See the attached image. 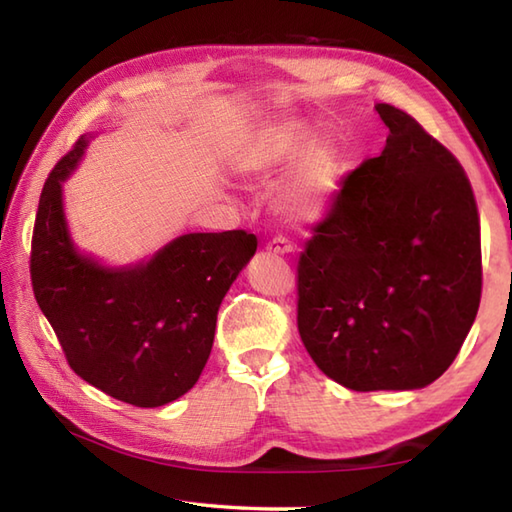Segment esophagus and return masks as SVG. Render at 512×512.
Instances as JSON below:
<instances>
[{
	"label": "esophagus",
	"mask_w": 512,
	"mask_h": 512,
	"mask_svg": "<svg viewBox=\"0 0 512 512\" xmlns=\"http://www.w3.org/2000/svg\"><path fill=\"white\" fill-rule=\"evenodd\" d=\"M266 250L271 255H293L296 253V248H293L291 241H287L284 237H275L273 241H268Z\"/></svg>",
	"instance_id": "esophagus-1"
}]
</instances>
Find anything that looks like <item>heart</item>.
Instances as JSON below:
<instances>
[{
    "label": "heart",
    "instance_id": "obj_1",
    "mask_svg": "<svg viewBox=\"0 0 512 512\" xmlns=\"http://www.w3.org/2000/svg\"><path fill=\"white\" fill-rule=\"evenodd\" d=\"M232 167L253 183L271 180L284 167L273 205L284 219L298 225L316 223L327 214L343 176L336 146L314 137L300 119H275L250 133L232 158Z\"/></svg>",
    "mask_w": 512,
    "mask_h": 512
}]
</instances>
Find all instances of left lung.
Listing matches in <instances>:
<instances>
[{"label":"left lung","instance_id":"left-lung-1","mask_svg":"<svg viewBox=\"0 0 512 512\" xmlns=\"http://www.w3.org/2000/svg\"><path fill=\"white\" fill-rule=\"evenodd\" d=\"M345 178L298 264L309 357L350 391H418L452 366L479 311V212L458 160L411 115Z\"/></svg>","mask_w":512,"mask_h":512}]
</instances>
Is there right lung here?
I'll use <instances>...</instances> for the list:
<instances>
[{"instance_id":"add662e5","label":"right lung","mask_w":512,"mask_h":512,"mask_svg":"<svg viewBox=\"0 0 512 512\" xmlns=\"http://www.w3.org/2000/svg\"><path fill=\"white\" fill-rule=\"evenodd\" d=\"M90 140L83 135L42 187L31 244L33 293L76 375L119 402L155 409L201 377L216 314L255 255L257 237L189 232L124 266L83 253L69 232L63 183Z\"/></svg>"}]
</instances>
